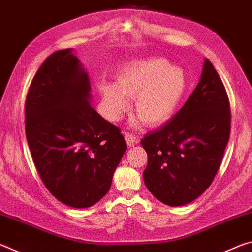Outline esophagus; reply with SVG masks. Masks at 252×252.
<instances>
[{
	"instance_id": "esophagus-1",
	"label": "esophagus",
	"mask_w": 252,
	"mask_h": 252,
	"mask_svg": "<svg viewBox=\"0 0 252 252\" xmlns=\"http://www.w3.org/2000/svg\"><path fill=\"white\" fill-rule=\"evenodd\" d=\"M126 141L127 143V146L133 147V146H135V144L139 143L140 139H139V136L136 135V134L130 133V132H126Z\"/></svg>"
}]
</instances>
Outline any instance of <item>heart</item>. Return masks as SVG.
I'll list each match as a JSON object with an SVG mask.
<instances>
[{"instance_id":"heart-1","label":"heart","mask_w":252,"mask_h":252,"mask_svg":"<svg viewBox=\"0 0 252 252\" xmlns=\"http://www.w3.org/2000/svg\"><path fill=\"white\" fill-rule=\"evenodd\" d=\"M188 87L187 74L168 60L152 58L131 62L117 76V83L101 82L99 91L106 114L121 118L134 97L133 110L144 125L158 126L171 119L180 106Z\"/></svg>"}]
</instances>
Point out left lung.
Segmentation results:
<instances>
[{
    "mask_svg": "<svg viewBox=\"0 0 252 252\" xmlns=\"http://www.w3.org/2000/svg\"><path fill=\"white\" fill-rule=\"evenodd\" d=\"M230 129L227 91L206 59L197 88L179 112L141 140L148 155L143 180L149 191L171 207L197 199L218 172Z\"/></svg>",
    "mask_w": 252,
    "mask_h": 252,
    "instance_id": "obj_1",
    "label": "left lung"
}]
</instances>
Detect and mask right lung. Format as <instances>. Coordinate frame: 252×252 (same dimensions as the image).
I'll use <instances>...</instances> for the list:
<instances>
[{
	"mask_svg": "<svg viewBox=\"0 0 252 252\" xmlns=\"http://www.w3.org/2000/svg\"><path fill=\"white\" fill-rule=\"evenodd\" d=\"M90 81L71 49L44 60L25 100V134L37 172L53 197L88 208L108 191L126 150L117 126L90 105Z\"/></svg>",
	"mask_w": 252,
	"mask_h": 252,
	"instance_id": "add662e5",
	"label": "right lung"
}]
</instances>
